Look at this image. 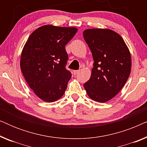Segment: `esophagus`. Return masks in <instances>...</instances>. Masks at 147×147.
I'll use <instances>...</instances> for the list:
<instances>
[{
  "label": "esophagus",
  "mask_w": 147,
  "mask_h": 147,
  "mask_svg": "<svg viewBox=\"0 0 147 147\" xmlns=\"http://www.w3.org/2000/svg\"><path fill=\"white\" fill-rule=\"evenodd\" d=\"M79 71H80V70H74V75H76V74L79 73Z\"/></svg>",
  "instance_id": "esophagus-1"
}]
</instances>
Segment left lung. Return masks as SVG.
<instances>
[{"label":"left lung","instance_id":"8db88e82","mask_svg":"<svg viewBox=\"0 0 147 147\" xmlns=\"http://www.w3.org/2000/svg\"><path fill=\"white\" fill-rule=\"evenodd\" d=\"M83 36L94 61L84 88L91 99L106 102L120 91L129 77L130 51L121 36L112 30L86 29Z\"/></svg>","mask_w":147,"mask_h":147}]
</instances>
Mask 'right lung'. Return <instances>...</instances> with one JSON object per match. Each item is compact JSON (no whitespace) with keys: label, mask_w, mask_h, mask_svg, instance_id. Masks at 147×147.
I'll use <instances>...</instances> for the list:
<instances>
[{"label":"right lung","mask_w":147,"mask_h":147,"mask_svg":"<svg viewBox=\"0 0 147 147\" xmlns=\"http://www.w3.org/2000/svg\"><path fill=\"white\" fill-rule=\"evenodd\" d=\"M78 29L44 25L35 30L24 46L21 69L28 85L43 101L59 99L67 87L71 74L65 68L68 55L65 45Z\"/></svg>","instance_id":"1"}]
</instances>
